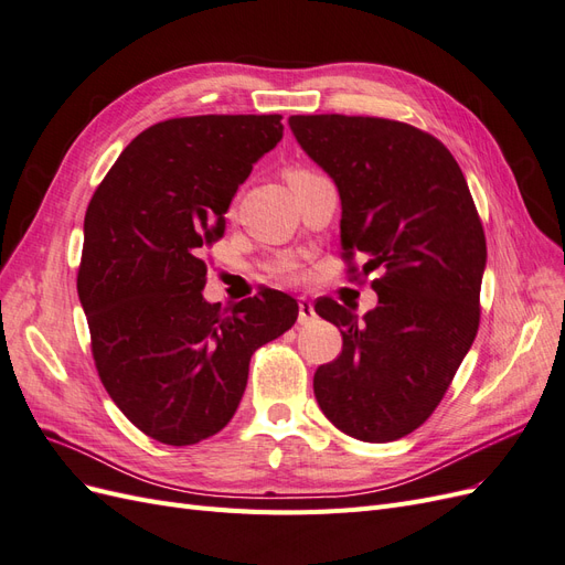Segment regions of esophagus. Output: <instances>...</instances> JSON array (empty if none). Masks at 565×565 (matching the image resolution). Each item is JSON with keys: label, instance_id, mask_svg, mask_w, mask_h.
Wrapping results in <instances>:
<instances>
[{"label": "esophagus", "instance_id": "esophagus-1", "mask_svg": "<svg viewBox=\"0 0 565 565\" xmlns=\"http://www.w3.org/2000/svg\"><path fill=\"white\" fill-rule=\"evenodd\" d=\"M316 318V309H313V303H311V299H299V322L301 324H309L311 320Z\"/></svg>", "mask_w": 565, "mask_h": 565}]
</instances>
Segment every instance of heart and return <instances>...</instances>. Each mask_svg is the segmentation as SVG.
<instances>
[{
  "instance_id": "b5f03b06",
  "label": "heart",
  "mask_w": 565,
  "mask_h": 565,
  "mask_svg": "<svg viewBox=\"0 0 565 565\" xmlns=\"http://www.w3.org/2000/svg\"><path fill=\"white\" fill-rule=\"evenodd\" d=\"M299 174H306L303 169H289V172H287V181H289V179H295V177H299Z\"/></svg>"
}]
</instances>
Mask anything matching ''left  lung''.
I'll use <instances>...</instances> for the list:
<instances>
[{
  "instance_id": "obj_1",
  "label": "left lung",
  "mask_w": 565,
  "mask_h": 565,
  "mask_svg": "<svg viewBox=\"0 0 565 565\" xmlns=\"http://www.w3.org/2000/svg\"><path fill=\"white\" fill-rule=\"evenodd\" d=\"M289 129L341 198V256H367L380 301L358 322L322 297L344 347L313 391L339 431L398 440L431 417L481 320L486 233L465 174L436 136L363 115H292Z\"/></svg>"
}]
</instances>
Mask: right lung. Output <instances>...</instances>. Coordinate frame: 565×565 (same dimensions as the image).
I'll use <instances>...</instances> for the list:
<instances>
[{"label":"right lung","instance_id":"1","mask_svg":"<svg viewBox=\"0 0 565 565\" xmlns=\"http://www.w3.org/2000/svg\"><path fill=\"white\" fill-rule=\"evenodd\" d=\"M282 115H195L141 131L84 214L77 295L108 396L146 436L193 446L218 434L247 386L252 353L292 328L278 292L221 311L204 301L202 254L224 235L252 164L282 139Z\"/></svg>","mask_w":565,"mask_h":565}]
</instances>
